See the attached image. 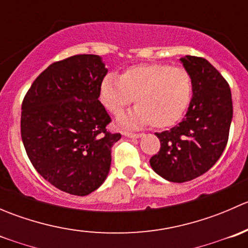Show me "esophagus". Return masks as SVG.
Wrapping results in <instances>:
<instances>
[{
	"mask_svg": "<svg viewBox=\"0 0 248 248\" xmlns=\"http://www.w3.org/2000/svg\"><path fill=\"white\" fill-rule=\"evenodd\" d=\"M124 136L129 137V138H140V137H142L144 134H142V133H133V132L126 131V132H124Z\"/></svg>",
	"mask_w": 248,
	"mask_h": 248,
	"instance_id": "34e87169",
	"label": "esophagus"
}]
</instances>
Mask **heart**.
Masks as SVG:
<instances>
[{
  "mask_svg": "<svg viewBox=\"0 0 248 248\" xmlns=\"http://www.w3.org/2000/svg\"><path fill=\"white\" fill-rule=\"evenodd\" d=\"M193 79L186 68L168 63H142L129 67L119 78L108 74L102 80L99 98L110 114H121L136 102L137 108L120 122L127 127L156 128L176 124L191 106Z\"/></svg>",
  "mask_w": 248,
  "mask_h": 248,
  "instance_id": "heart-1",
  "label": "heart"
}]
</instances>
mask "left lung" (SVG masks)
Segmentation results:
<instances>
[{"label": "left lung", "instance_id": "8db88e82", "mask_svg": "<svg viewBox=\"0 0 248 248\" xmlns=\"http://www.w3.org/2000/svg\"><path fill=\"white\" fill-rule=\"evenodd\" d=\"M193 79V97L186 117L170 131L156 133L161 149L150 158L152 169L171 182H186L218 161L229 138L232 92L222 74L202 57L181 59Z\"/></svg>", "mask_w": 248, "mask_h": 248}]
</instances>
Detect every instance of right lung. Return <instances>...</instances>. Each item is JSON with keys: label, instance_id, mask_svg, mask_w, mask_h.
Listing matches in <instances>:
<instances>
[{"label": "right lung", "instance_id": "1", "mask_svg": "<svg viewBox=\"0 0 248 248\" xmlns=\"http://www.w3.org/2000/svg\"><path fill=\"white\" fill-rule=\"evenodd\" d=\"M108 69L98 55L56 61L32 82L21 104V139L38 174L56 188L87 196L106 180L111 147L121 138L108 131L99 102Z\"/></svg>", "mask_w": 248, "mask_h": 248}]
</instances>
